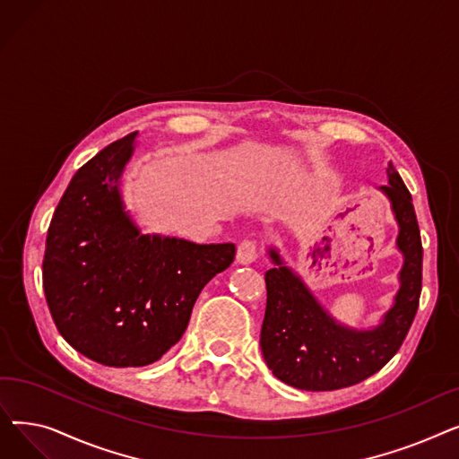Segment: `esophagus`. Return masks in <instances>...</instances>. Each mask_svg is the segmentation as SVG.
Masks as SVG:
<instances>
[{"mask_svg": "<svg viewBox=\"0 0 459 459\" xmlns=\"http://www.w3.org/2000/svg\"><path fill=\"white\" fill-rule=\"evenodd\" d=\"M256 256H258V247L253 239H244V242L238 246V253H236L238 264H253Z\"/></svg>", "mask_w": 459, "mask_h": 459, "instance_id": "34e87169", "label": "esophagus"}]
</instances>
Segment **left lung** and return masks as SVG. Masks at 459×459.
I'll return each mask as SVG.
<instances>
[{"instance_id":"8db88e82","label":"left lung","mask_w":459,"mask_h":459,"mask_svg":"<svg viewBox=\"0 0 459 459\" xmlns=\"http://www.w3.org/2000/svg\"><path fill=\"white\" fill-rule=\"evenodd\" d=\"M387 175L389 184L379 189L389 197L400 227L396 246L403 266L394 305L374 329L357 331L336 322L301 277L284 266L279 251H268L275 268L266 272L260 348L268 368L286 385L301 391H334L363 381L394 357L415 320L422 290L420 230L411 193L393 163Z\"/></svg>"}]
</instances>
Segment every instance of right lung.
<instances>
[{
    "label": "right lung",
    "mask_w": 459,
    "mask_h": 459,
    "mask_svg": "<svg viewBox=\"0 0 459 459\" xmlns=\"http://www.w3.org/2000/svg\"><path fill=\"white\" fill-rule=\"evenodd\" d=\"M135 137L111 143L72 177L42 260L46 301L63 339L118 368L151 365L171 350L204 284L236 255L234 244L141 234L118 189Z\"/></svg>",
    "instance_id": "obj_1"
}]
</instances>
